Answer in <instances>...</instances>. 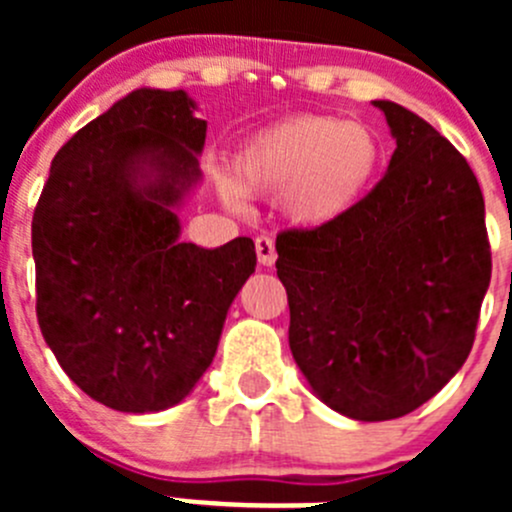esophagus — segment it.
Masks as SVG:
<instances>
[{"label": "esophagus", "mask_w": 512, "mask_h": 512, "mask_svg": "<svg viewBox=\"0 0 512 512\" xmlns=\"http://www.w3.org/2000/svg\"><path fill=\"white\" fill-rule=\"evenodd\" d=\"M255 250H257V260H260L262 267H272L277 260V252H275V242L272 237L260 235L255 240Z\"/></svg>", "instance_id": "1"}]
</instances>
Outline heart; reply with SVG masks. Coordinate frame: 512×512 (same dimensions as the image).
Returning <instances> with one entry per match:
<instances>
[{
    "label": "heart",
    "mask_w": 512,
    "mask_h": 512,
    "mask_svg": "<svg viewBox=\"0 0 512 512\" xmlns=\"http://www.w3.org/2000/svg\"><path fill=\"white\" fill-rule=\"evenodd\" d=\"M384 146L366 123L299 113L262 128L235 158V178L220 195L240 210L245 195H280V208L304 227L332 225L354 213L379 180Z\"/></svg>",
    "instance_id": "b5f03b06"
}]
</instances>
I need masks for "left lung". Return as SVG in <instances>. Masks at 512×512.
<instances>
[{
    "instance_id": "1",
    "label": "left lung",
    "mask_w": 512,
    "mask_h": 512,
    "mask_svg": "<svg viewBox=\"0 0 512 512\" xmlns=\"http://www.w3.org/2000/svg\"><path fill=\"white\" fill-rule=\"evenodd\" d=\"M396 151L347 218L277 235L289 349L314 396L389 421L436 396L468 359L490 285L485 203L466 158L423 118L371 101Z\"/></svg>"
}]
</instances>
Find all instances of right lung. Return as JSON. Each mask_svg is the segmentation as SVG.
Segmentation results:
<instances>
[{
    "label": "right lung",
    "instance_id": "1",
    "mask_svg": "<svg viewBox=\"0 0 512 512\" xmlns=\"http://www.w3.org/2000/svg\"><path fill=\"white\" fill-rule=\"evenodd\" d=\"M183 89H136L51 160L32 220L36 317L61 369L123 414L178 406L213 364L257 255L180 240L208 121Z\"/></svg>",
    "mask_w": 512,
    "mask_h": 512
}]
</instances>
